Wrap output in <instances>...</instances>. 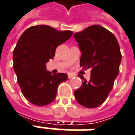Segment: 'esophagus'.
<instances>
[{
  "instance_id": "1",
  "label": "esophagus",
  "mask_w": 135,
  "mask_h": 135,
  "mask_svg": "<svg viewBox=\"0 0 135 135\" xmlns=\"http://www.w3.org/2000/svg\"><path fill=\"white\" fill-rule=\"evenodd\" d=\"M74 75L73 74H71V73L68 74V78H69V79H71V78L74 77Z\"/></svg>"
}]
</instances>
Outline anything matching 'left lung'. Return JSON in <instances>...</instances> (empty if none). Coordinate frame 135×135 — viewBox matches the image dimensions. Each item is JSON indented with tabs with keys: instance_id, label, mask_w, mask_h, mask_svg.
<instances>
[{
	"instance_id": "obj_1",
	"label": "left lung",
	"mask_w": 135,
	"mask_h": 135,
	"mask_svg": "<svg viewBox=\"0 0 135 135\" xmlns=\"http://www.w3.org/2000/svg\"><path fill=\"white\" fill-rule=\"evenodd\" d=\"M82 52L80 66L91 68L89 81L79 75L82 86L74 91L79 104L86 108H96L106 100L119 72L122 54L116 37L100 25H92L74 35Z\"/></svg>"
}]
</instances>
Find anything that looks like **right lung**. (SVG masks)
<instances>
[{
  "mask_svg": "<svg viewBox=\"0 0 135 135\" xmlns=\"http://www.w3.org/2000/svg\"><path fill=\"white\" fill-rule=\"evenodd\" d=\"M72 31H58L47 25H37L24 32L13 50V70L25 98L37 106L55 100L60 83L66 81V74H53L46 63L53 59L56 47L72 35Z\"/></svg>",
  "mask_w": 135,
  "mask_h": 135,
  "instance_id": "right-lung-1",
  "label": "right lung"
}]
</instances>
